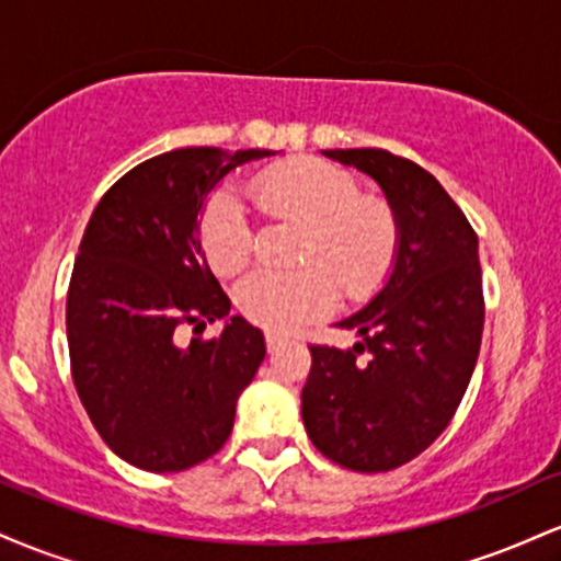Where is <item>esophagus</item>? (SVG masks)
Masks as SVG:
<instances>
[{"mask_svg": "<svg viewBox=\"0 0 561 561\" xmlns=\"http://www.w3.org/2000/svg\"><path fill=\"white\" fill-rule=\"evenodd\" d=\"M282 345H285V337H282V334L266 332V347H268V353H276Z\"/></svg>", "mask_w": 561, "mask_h": 561, "instance_id": "obj_1", "label": "esophagus"}]
</instances>
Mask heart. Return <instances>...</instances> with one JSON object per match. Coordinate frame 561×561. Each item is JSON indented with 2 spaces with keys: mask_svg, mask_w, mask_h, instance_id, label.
I'll list each match as a JSON object with an SVG mask.
<instances>
[{
  "mask_svg": "<svg viewBox=\"0 0 561 561\" xmlns=\"http://www.w3.org/2000/svg\"><path fill=\"white\" fill-rule=\"evenodd\" d=\"M248 197L268 216L308 224L300 272H255L237 289L242 317L272 332H293L337 302V283L366 293L390 268L398 244L396 214L382 199L358 195L353 173L317 158H298L250 179ZM199 248L218 274H237L253 253L250 221L231 192H216L197 224Z\"/></svg>",
  "mask_w": 561,
  "mask_h": 561,
  "instance_id": "obj_1",
  "label": "heart"
}]
</instances>
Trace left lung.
Returning a JSON list of instances; mask_svg holds the SVG:
<instances>
[{"mask_svg": "<svg viewBox=\"0 0 561 561\" xmlns=\"http://www.w3.org/2000/svg\"><path fill=\"white\" fill-rule=\"evenodd\" d=\"M324 156L382 186L398 253L388 285L337 324L362 334V343L347 351L308 345L302 424L334 465L390 472L433 446L472 379L485 321L478 234L414 160L377 147Z\"/></svg>", "mask_w": 561, "mask_h": 561, "instance_id": "1", "label": "left lung"}]
</instances>
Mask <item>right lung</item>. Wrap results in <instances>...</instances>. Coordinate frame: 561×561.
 <instances>
[{
    "label": "right lung",
    "mask_w": 561,
    "mask_h": 561,
    "mask_svg": "<svg viewBox=\"0 0 561 561\" xmlns=\"http://www.w3.org/2000/svg\"><path fill=\"white\" fill-rule=\"evenodd\" d=\"M268 156L163 152L124 173L89 218L68 287L70 375L94 430L128 465L182 472L231 435L237 398L266 356L263 334L242 317L186 345L179 330L229 317L197 216L231 169Z\"/></svg>",
    "instance_id": "right-lung-1"
}]
</instances>
